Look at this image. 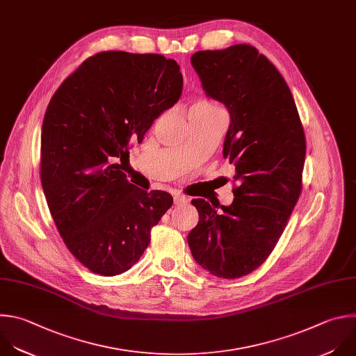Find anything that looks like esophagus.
<instances>
[{"label": "esophagus", "instance_id": "34e87169", "mask_svg": "<svg viewBox=\"0 0 356 356\" xmlns=\"http://www.w3.org/2000/svg\"><path fill=\"white\" fill-rule=\"evenodd\" d=\"M173 200H175V204H176V205H180V204L187 202V201H188V197L184 195V194H175Z\"/></svg>", "mask_w": 356, "mask_h": 356}]
</instances>
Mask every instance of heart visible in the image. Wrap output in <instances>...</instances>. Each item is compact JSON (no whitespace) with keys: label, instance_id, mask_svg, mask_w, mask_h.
<instances>
[{"label":"heart","instance_id":"heart-1","mask_svg":"<svg viewBox=\"0 0 356 356\" xmlns=\"http://www.w3.org/2000/svg\"><path fill=\"white\" fill-rule=\"evenodd\" d=\"M225 115V110L209 97H197L191 106L190 117H215Z\"/></svg>","mask_w":356,"mask_h":356}]
</instances>
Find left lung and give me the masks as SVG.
Instances as JSON below:
<instances>
[{
  "instance_id": "obj_1",
  "label": "left lung",
  "mask_w": 356,
  "mask_h": 356,
  "mask_svg": "<svg viewBox=\"0 0 356 356\" xmlns=\"http://www.w3.org/2000/svg\"><path fill=\"white\" fill-rule=\"evenodd\" d=\"M191 64L207 95L229 110L223 156L236 173L229 207L191 201L200 220L187 242L204 270L234 280L277 246L302 193L306 138L285 79L256 47L197 51Z\"/></svg>"
}]
</instances>
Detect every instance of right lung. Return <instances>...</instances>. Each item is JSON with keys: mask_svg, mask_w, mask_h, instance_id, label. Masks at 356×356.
Listing matches in <instances>:
<instances>
[{"mask_svg": "<svg viewBox=\"0 0 356 356\" xmlns=\"http://www.w3.org/2000/svg\"><path fill=\"white\" fill-rule=\"evenodd\" d=\"M181 88L175 60L100 51L65 78L47 106L43 191L64 245L93 274L113 277L131 268L173 204L166 191L131 184L123 165Z\"/></svg>", "mask_w": 356, "mask_h": 356, "instance_id": "obj_1", "label": "right lung"}]
</instances>
